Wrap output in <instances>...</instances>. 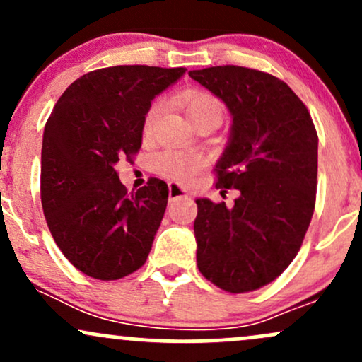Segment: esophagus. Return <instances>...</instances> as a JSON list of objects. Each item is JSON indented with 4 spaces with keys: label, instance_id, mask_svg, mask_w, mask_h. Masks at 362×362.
<instances>
[{
    "label": "esophagus",
    "instance_id": "esophagus-1",
    "mask_svg": "<svg viewBox=\"0 0 362 362\" xmlns=\"http://www.w3.org/2000/svg\"><path fill=\"white\" fill-rule=\"evenodd\" d=\"M180 197H189V192H187L184 187H180L178 184H173V182H170V184H168V199H170V201H175V199H180Z\"/></svg>",
    "mask_w": 362,
    "mask_h": 362
}]
</instances>
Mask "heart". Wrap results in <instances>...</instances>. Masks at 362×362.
Instances as JSON below:
<instances>
[{
	"label": "heart",
	"instance_id": "heart-1",
	"mask_svg": "<svg viewBox=\"0 0 362 362\" xmlns=\"http://www.w3.org/2000/svg\"><path fill=\"white\" fill-rule=\"evenodd\" d=\"M165 105L161 102L153 103L151 109L148 110L146 119H144V132H151L153 126L156 124L158 117L163 114ZM184 109L187 117L192 124L199 122L202 119H223V105L218 98H214L209 93H192L184 98ZM202 161L197 155H189V153H175L167 151L158 156L156 167L163 175H167L173 180H189L197 170L201 168Z\"/></svg>",
	"mask_w": 362,
	"mask_h": 362
}]
</instances>
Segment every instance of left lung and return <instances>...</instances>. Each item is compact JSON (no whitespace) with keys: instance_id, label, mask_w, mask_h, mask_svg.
Masks as SVG:
<instances>
[{"instance_id":"obj_1","label":"left lung","mask_w":362,"mask_h":362,"mask_svg":"<svg viewBox=\"0 0 362 362\" xmlns=\"http://www.w3.org/2000/svg\"><path fill=\"white\" fill-rule=\"evenodd\" d=\"M189 76L231 114L216 187L240 192L233 207L197 199V267L228 293L272 282L300 250L315 209L318 136L308 109L272 74L214 66Z\"/></svg>"}]
</instances>
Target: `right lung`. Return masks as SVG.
<instances>
[{"label": "right lung", "mask_w": 362, "mask_h": 362, "mask_svg": "<svg viewBox=\"0 0 362 362\" xmlns=\"http://www.w3.org/2000/svg\"><path fill=\"white\" fill-rule=\"evenodd\" d=\"M184 73L156 66L86 73L66 88L47 119L40 158L45 221L66 259L93 279H120L148 259L168 187L149 178L127 194L115 165L139 151L151 100Z\"/></svg>", "instance_id": "right-lung-1"}]
</instances>
